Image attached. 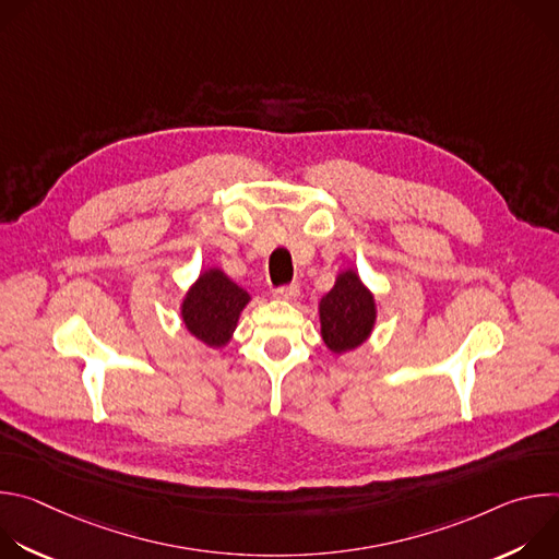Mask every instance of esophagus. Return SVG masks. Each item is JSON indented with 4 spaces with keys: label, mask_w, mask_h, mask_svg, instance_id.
<instances>
[{
    "label": "esophagus",
    "mask_w": 559,
    "mask_h": 559,
    "mask_svg": "<svg viewBox=\"0 0 559 559\" xmlns=\"http://www.w3.org/2000/svg\"><path fill=\"white\" fill-rule=\"evenodd\" d=\"M298 285L296 283H289V285H281L274 289V296L281 298V300H294L298 296Z\"/></svg>",
    "instance_id": "obj_1"
}]
</instances>
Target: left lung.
I'll list each match as a JSON object with an SVG mask.
<instances>
[{"label":"left lung","mask_w":559,"mask_h":559,"mask_svg":"<svg viewBox=\"0 0 559 559\" xmlns=\"http://www.w3.org/2000/svg\"><path fill=\"white\" fill-rule=\"evenodd\" d=\"M373 321V296L356 272L341 274L334 289L321 300V328L328 347L336 354L358 347L371 334Z\"/></svg>","instance_id":"left-lung-1"}]
</instances>
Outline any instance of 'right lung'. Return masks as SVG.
I'll list each match as a JSON object with an SVG mask.
<instances>
[{
  "mask_svg": "<svg viewBox=\"0 0 559 559\" xmlns=\"http://www.w3.org/2000/svg\"><path fill=\"white\" fill-rule=\"evenodd\" d=\"M248 300L246 289L231 283L221 270H210L199 276L183 300L186 328L205 345L221 347L229 341Z\"/></svg>",
  "mask_w": 559,
  "mask_h": 559,
  "instance_id": "obj_1",
  "label": "right lung"
}]
</instances>
